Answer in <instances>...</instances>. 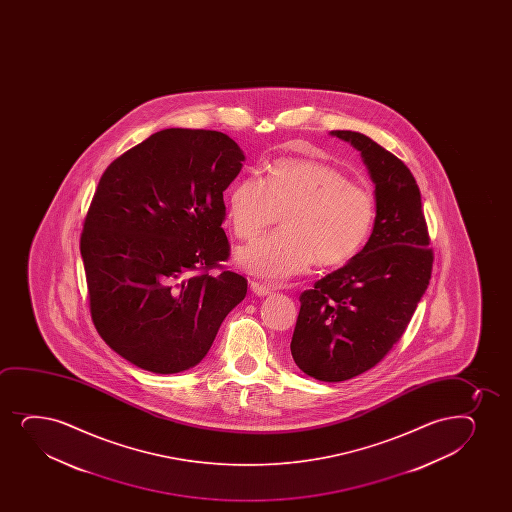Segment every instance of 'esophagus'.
<instances>
[{
  "label": "esophagus",
  "mask_w": 512,
  "mask_h": 512,
  "mask_svg": "<svg viewBox=\"0 0 512 512\" xmlns=\"http://www.w3.org/2000/svg\"><path fill=\"white\" fill-rule=\"evenodd\" d=\"M251 290H253L254 294L258 295V297H265V295H270L273 292V287L270 285H265V283L259 282H251Z\"/></svg>",
  "instance_id": "obj_1"
}]
</instances>
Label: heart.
<instances>
[{"label": "heart", "instance_id": "heart-1", "mask_svg": "<svg viewBox=\"0 0 512 512\" xmlns=\"http://www.w3.org/2000/svg\"><path fill=\"white\" fill-rule=\"evenodd\" d=\"M225 213L241 241H253L282 215L280 232L237 251L242 270L280 282L316 261L340 266L355 258L376 224V200L335 165L288 159L271 165L263 179L235 184Z\"/></svg>", "mask_w": 512, "mask_h": 512}]
</instances>
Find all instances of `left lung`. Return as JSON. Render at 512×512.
Returning <instances> with one entry per match:
<instances>
[{"mask_svg": "<svg viewBox=\"0 0 512 512\" xmlns=\"http://www.w3.org/2000/svg\"><path fill=\"white\" fill-rule=\"evenodd\" d=\"M331 135L362 153L376 184V224L355 258L300 294L290 352L307 376L340 382L376 367L401 340L429 285L434 251L403 160L357 131Z\"/></svg>", "mask_w": 512, "mask_h": 512, "instance_id": "1", "label": "left lung"}]
</instances>
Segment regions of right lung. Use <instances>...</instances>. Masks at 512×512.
<instances>
[{"label":"right lung","mask_w":512,"mask_h":512,"mask_svg":"<svg viewBox=\"0 0 512 512\" xmlns=\"http://www.w3.org/2000/svg\"><path fill=\"white\" fill-rule=\"evenodd\" d=\"M242 160L220 131L169 128L100 177L80 235L90 316L140 369L174 374L198 364L246 297V278L222 265L224 191Z\"/></svg>","instance_id":"1"}]
</instances>
